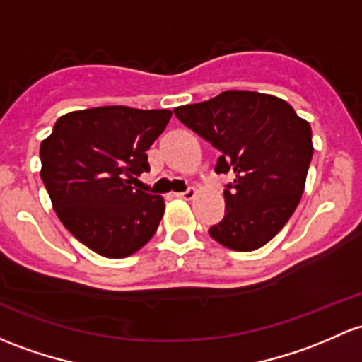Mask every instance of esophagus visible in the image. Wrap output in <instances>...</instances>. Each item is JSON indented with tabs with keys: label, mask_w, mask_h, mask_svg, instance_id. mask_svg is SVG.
Segmentation results:
<instances>
[{
	"label": "esophagus",
	"mask_w": 362,
	"mask_h": 362,
	"mask_svg": "<svg viewBox=\"0 0 362 362\" xmlns=\"http://www.w3.org/2000/svg\"><path fill=\"white\" fill-rule=\"evenodd\" d=\"M175 196L180 197V199L189 201V199H192L194 196H196V189H194V187H189L187 191H184V192H177V194H175Z\"/></svg>",
	"instance_id": "1"
}]
</instances>
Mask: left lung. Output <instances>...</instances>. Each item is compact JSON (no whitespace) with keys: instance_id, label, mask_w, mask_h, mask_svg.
Masks as SVG:
<instances>
[{"instance_id":"obj_1","label":"left lung","mask_w":362,"mask_h":362,"mask_svg":"<svg viewBox=\"0 0 362 362\" xmlns=\"http://www.w3.org/2000/svg\"><path fill=\"white\" fill-rule=\"evenodd\" d=\"M173 112L218 149L216 173H234L223 191L226 216L210 227L211 238L234 251L267 245L302 199L314 152L310 124L283 98L248 90Z\"/></svg>"}]
</instances>
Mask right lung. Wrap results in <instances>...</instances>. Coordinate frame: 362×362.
Wrapping results in <instances>:
<instances>
[{"instance_id": "add662e5", "label": "right lung", "mask_w": 362, "mask_h": 362, "mask_svg": "<svg viewBox=\"0 0 362 362\" xmlns=\"http://www.w3.org/2000/svg\"><path fill=\"white\" fill-rule=\"evenodd\" d=\"M170 117L168 109H85L60 116L41 142V180L53 210L95 253L130 257L158 230L165 199L135 182L149 171L146 152Z\"/></svg>"}]
</instances>
